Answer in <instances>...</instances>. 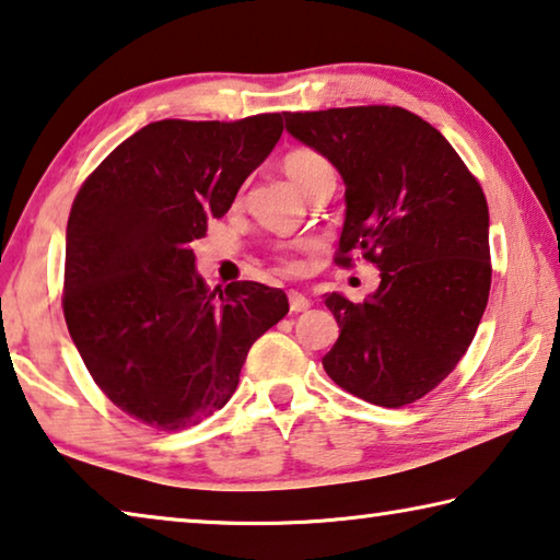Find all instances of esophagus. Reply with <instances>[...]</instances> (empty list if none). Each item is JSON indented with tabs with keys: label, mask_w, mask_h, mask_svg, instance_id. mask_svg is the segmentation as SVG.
I'll use <instances>...</instances> for the list:
<instances>
[{
	"label": "esophagus",
	"mask_w": 560,
	"mask_h": 560,
	"mask_svg": "<svg viewBox=\"0 0 560 560\" xmlns=\"http://www.w3.org/2000/svg\"><path fill=\"white\" fill-rule=\"evenodd\" d=\"M288 298H290V310H292V313H305V310L310 307V298L302 295V292L292 290Z\"/></svg>",
	"instance_id": "1"
}]
</instances>
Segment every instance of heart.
I'll use <instances>...</instances> for the list:
<instances>
[{
    "instance_id": "b5f03b06",
    "label": "heart",
    "mask_w": 560,
    "mask_h": 560,
    "mask_svg": "<svg viewBox=\"0 0 560 560\" xmlns=\"http://www.w3.org/2000/svg\"><path fill=\"white\" fill-rule=\"evenodd\" d=\"M282 168H285L290 180L295 183L302 194H305V190L313 186V183H317L319 178L335 176L332 166H329V161L325 159V155L317 153V151H310V149L290 151L285 155V161H282ZM285 265L290 270L298 268V262L290 260V258H285Z\"/></svg>"
}]
</instances>
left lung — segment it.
<instances>
[{"instance_id":"left-lung-1","label":"left lung","mask_w":560,"mask_h":560,"mask_svg":"<svg viewBox=\"0 0 560 560\" xmlns=\"http://www.w3.org/2000/svg\"><path fill=\"white\" fill-rule=\"evenodd\" d=\"M300 143L345 180L337 262L380 268L364 302L327 292L340 337L323 357L342 389L405 407L448 377L476 335L491 288L489 206L459 153L399 106L285 114Z\"/></svg>"}]
</instances>
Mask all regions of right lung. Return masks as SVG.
<instances>
[{"label": "right lung", "mask_w": 560, "mask_h": 560, "mask_svg": "<svg viewBox=\"0 0 560 560\" xmlns=\"http://www.w3.org/2000/svg\"><path fill=\"white\" fill-rule=\"evenodd\" d=\"M280 136V114L153 121L116 145L73 198L69 335L98 389L161 432L223 409L247 350L288 315L280 288L243 280L210 290L190 250Z\"/></svg>", "instance_id": "1"}]
</instances>
